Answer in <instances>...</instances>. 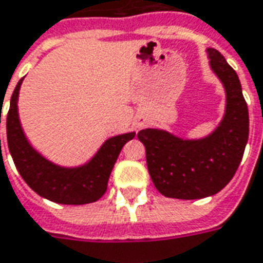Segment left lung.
Returning a JSON list of instances; mask_svg holds the SVG:
<instances>
[{"instance_id": "8db88e82", "label": "left lung", "mask_w": 263, "mask_h": 263, "mask_svg": "<svg viewBox=\"0 0 263 263\" xmlns=\"http://www.w3.org/2000/svg\"><path fill=\"white\" fill-rule=\"evenodd\" d=\"M208 54L227 91V112L218 129L199 141L158 129L138 132L151 179L166 198L201 199L219 192L234 178L247 146L249 114L239 78L219 51L209 48Z\"/></svg>"}]
</instances>
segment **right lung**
I'll return each mask as SVG.
<instances>
[{"label":"right lung","mask_w":263,"mask_h":263,"mask_svg":"<svg viewBox=\"0 0 263 263\" xmlns=\"http://www.w3.org/2000/svg\"><path fill=\"white\" fill-rule=\"evenodd\" d=\"M23 80L16 84L7 115V141L16 170L28 186L42 198L64 205H84L100 199L108 188V179L122 146L135 132L108 139L85 166L65 170L48 162L31 148L20 125L16 100ZM1 124V112H0Z\"/></svg>","instance_id":"obj_1"}]
</instances>
